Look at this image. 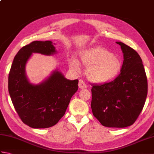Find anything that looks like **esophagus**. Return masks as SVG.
Segmentation results:
<instances>
[{"label":"esophagus","mask_w":154,"mask_h":154,"mask_svg":"<svg viewBox=\"0 0 154 154\" xmlns=\"http://www.w3.org/2000/svg\"><path fill=\"white\" fill-rule=\"evenodd\" d=\"M79 87L81 89H85V88H87V85L85 83L83 80L80 79L79 81Z\"/></svg>","instance_id":"1"}]
</instances>
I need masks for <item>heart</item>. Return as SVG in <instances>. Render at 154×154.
<instances>
[{
  "instance_id": "b5f03b06",
  "label": "heart",
  "mask_w": 154,
  "mask_h": 154,
  "mask_svg": "<svg viewBox=\"0 0 154 154\" xmlns=\"http://www.w3.org/2000/svg\"><path fill=\"white\" fill-rule=\"evenodd\" d=\"M80 60L87 67L88 79L95 83H106L119 76L122 69V62L107 49L96 47L82 51ZM69 66L74 70H79L80 64L76 60L69 61Z\"/></svg>"
}]
</instances>
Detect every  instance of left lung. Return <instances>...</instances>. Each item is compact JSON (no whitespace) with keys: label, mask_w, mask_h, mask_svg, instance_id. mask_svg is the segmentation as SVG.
Masks as SVG:
<instances>
[{"label":"left lung","mask_w":154,"mask_h":154,"mask_svg":"<svg viewBox=\"0 0 154 154\" xmlns=\"http://www.w3.org/2000/svg\"><path fill=\"white\" fill-rule=\"evenodd\" d=\"M124 54L121 73L109 83L92 85L91 109L103 126L125 128L138 119L148 94V81L142 59L128 45L116 42Z\"/></svg>","instance_id":"8db88e82"}]
</instances>
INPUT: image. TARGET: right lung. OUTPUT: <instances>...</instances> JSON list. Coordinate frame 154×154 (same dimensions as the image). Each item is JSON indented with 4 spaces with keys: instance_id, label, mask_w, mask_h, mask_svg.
I'll list each match as a JSON object with an SVG mask.
<instances>
[{
    "instance_id": "obj_1",
    "label": "right lung",
    "mask_w": 154,
    "mask_h": 154,
    "mask_svg": "<svg viewBox=\"0 0 154 154\" xmlns=\"http://www.w3.org/2000/svg\"><path fill=\"white\" fill-rule=\"evenodd\" d=\"M55 52L51 41H34L18 51L10 70L8 92L13 105L22 122L33 128L55 125L78 90V79H67L57 70L39 85L28 81L25 67L32 54L50 55Z\"/></svg>"
}]
</instances>
